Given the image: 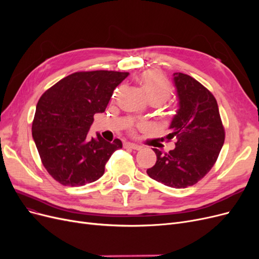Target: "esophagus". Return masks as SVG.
Segmentation results:
<instances>
[{
  "label": "esophagus",
  "mask_w": 259,
  "mask_h": 259,
  "mask_svg": "<svg viewBox=\"0 0 259 259\" xmlns=\"http://www.w3.org/2000/svg\"><path fill=\"white\" fill-rule=\"evenodd\" d=\"M124 147L126 148H131V149H134V150H139L140 148H142V146H139L137 144H134V143H126L124 145Z\"/></svg>",
  "instance_id": "obj_1"
}]
</instances>
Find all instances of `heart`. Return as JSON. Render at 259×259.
I'll list each match as a JSON object with an SVG mask.
<instances>
[{"label":"heart","instance_id":"obj_1","mask_svg":"<svg viewBox=\"0 0 259 259\" xmlns=\"http://www.w3.org/2000/svg\"><path fill=\"white\" fill-rule=\"evenodd\" d=\"M140 84H142L147 100H154L160 105L170 96V85L165 77L159 72H146L140 77Z\"/></svg>","mask_w":259,"mask_h":259}]
</instances>
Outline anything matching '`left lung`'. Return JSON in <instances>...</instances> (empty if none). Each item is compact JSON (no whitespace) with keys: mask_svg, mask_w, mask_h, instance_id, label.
Here are the masks:
<instances>
[{"mask_svg":"<svg viewBox=\"0 0 259 259\" xmlns=\"http://www.w3.org/2000/svg\"><path fill=\"white\" fill-rule=\"evenodd\" d=\"M179 108L170 122L167 140H175L168 152L153 149L156 162L149 177L171 188H187L204 177L225 142V130L215 97L192 76L174 73Z\"/></svg>","mask_w":259,"mask_h":259,"instance_id":"1","label":"left lung"}]
</instances>
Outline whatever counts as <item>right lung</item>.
<instances>
[{"instance_id":"obj_1","label":"right lung","mask_w":259,"mask_h":259,"mask_svg":"<svg viewBox=\"0 0 259 259\" xmlns=\"http://www.w3.org/2000/svg\"><path fill=\"white\" fill-rule=\"evenodd\" d=\"M128 72L81 71L61 79L38 99L32 137L49 174L64 186L96 182L120 139L91 138L94 114L105 112L113 91Z\"/></svg>"}]
</instances>
